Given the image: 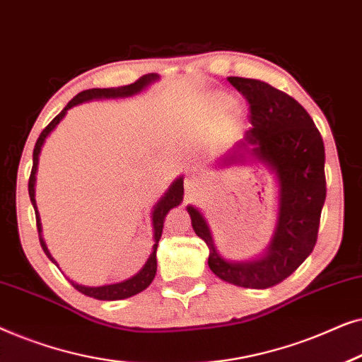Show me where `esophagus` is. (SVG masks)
<instances>
[{"label": "esophagus", "mask_w": 362, "mask_h": 362, "mask_svg": "<svg viewBox=\"0 0 362 362\" xmlns=\"http://www.w3.org/2000/svg\"><path fill=\"white\" fill-rule=\"evenodd\" d=\"M185 186H186V189H192V191H194V187L197 186L196 185V181L194 180H186V182H185Z\"/></svg>", "instance_id": "esophagus-1"}]
</instances>
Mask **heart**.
<instances>
[{
	"label": "heart",
	"mask_w": 362,
	"mask_h": 362,
	"mask_svg": "<svg viewBox=\"0 0 362 362\" xmlns=\"http://www.w3.org/2000/svg\"><path fill=\"white\" fill-rule=\"evenodd\" d=\"M229 105H230V98L227 95H222V93H216V95H212L209 98V108L212 112H222Z\"/></svg>",
	"instance_id": "heart-1"
}]
</instances>
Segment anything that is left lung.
Segmentation results:
<instances>
[{
	"mask_svg": "<svg viewBox=\"0 0 362 362\" xmlns=\"http://www.w3.org/2000/svg\"><path fill=\"white\" fill-rule=\"evenodd\" d=\"M229 82L249 102L252 128L221 165H239L250 156L276 176L280 194L274 235L259 259L226 260L202 212L194 206L186 209L196 235L209 249V269L221 280L245 288H270L288 279L315 249L326 199L325 145L308 112L288 93L257 78L229 77Z\"/></svg>",
	"mask_w": 362,
	"mask_h": 362,
	"instance_id": "left-lung-1",
	"label": "left lung"
}]
</instances>
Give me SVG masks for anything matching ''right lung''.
I'll return each instance as SVG.
<instances>
[{
    "mask_svg": "<svg viewBox=\"0 0 362 362\" xmlns=\"http://www.w3.org/2000/svg\"><path fill=\"white\" fill-rule=\"evenodd\" d=\"M156 78H158L156 74H148V76H143V77L138 78L136 82L130 83V86H123V87H117V88H88V90H83L81 93H77V95L74 97L66 107H64V110L59 113V115L54 118V120L49 123L46 128H44L41 135H39L37 141H36V146H34V151H33V170H31V176H29L28 187H29V197H31V202L34 206V212H36V226H37V232H39V242H41L44 254H46L49 257V260H52L56 265H57V262L54 260V257L51 255V252H49L46 242H44L42 235H41V232H42L41 217H39L36 199H34V196H36V192H34V186H36L39 153H41V148L44 145V141H46L49 133H51L54 128L59 125V122H61L62 118L66 117L69 108H72L74 105H78V103H82V102L93 100V98H117V97L135 95V93L141 92L143 88H146L148 86H150L151 82H155ZM182 194H185V186H182V177L180 176L170 186V189L165 192V196H163L161 199L156 202L155 207H153L151 219H153V232H155V235H153V239H155V244H153V250H151L150 257H148L146 264L143 265V269L138 272L136 275H133L132 279H128V280L120 281V284L102 285V286L78 285V284H76V281L71 280L74 288L78 290L83 295L92 296V298L108 300V301L128 298V296H133V295L140 293V291H143L145 288H148V286H150V284L153 281V279H155V275H156V249H158V242H160L161 234H163V224H165V217L168 216V212H170L173 207L181 204Z\"/></svg>",
    "mask_w": 362,
    "mask_h": 362,
    "instance_id": "right-lung-1",
    "label": "right lung"
}]
</instances>
